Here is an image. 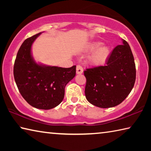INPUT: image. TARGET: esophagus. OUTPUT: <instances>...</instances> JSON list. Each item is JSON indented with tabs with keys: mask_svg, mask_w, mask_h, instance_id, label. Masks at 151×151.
Instances as JSON below:
<instances>
[{
	"mask_svg": "<svg viewBox=\"0 0 151 151\" xmlns=\"http://www.w3.org/2000/svg\"><path fill=\"white\" fill-rule=\"evenodd\" d=\"M83 73V68L80 65L76 66V74L77 75H81Z\"/></svg>",
	"mask_w": 151,
	"mask_h": 151,
	"instance_id": "obj_1",
	"label": "esophagus"
}]
</instances>
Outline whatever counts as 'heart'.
<instances>
[{"label": "heart", "mask_w": 151, "mask_h": 151, "mask_svg": "<svg viewBox=\"0 0 151 151\" xmlns=\"http://www.w3.org/2000/svg\"><path fill=\"white\" fill-rule=\"evenodd\" d=\"M100 41H93L89 43L86 50L93 51L88 57V62L94 66L103 65L106 63L110 55H111V47L108 45H103Z\"/></svg>", "instance_id": "obj_1"}]
</instances>
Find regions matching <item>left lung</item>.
Masks as SVG:
<instances>
[{
	"instance_id": "8db88e82",
	"label": "left lung",
	"mask_w": 151,
	"mask_h": 151,
	"mask_svg": "<svg viewBox=\"0 0 151 151\" xmlns=\"http://www.w3.org/2000/svg\"><path fill=\"white\" fill-rule=\"evenodd\" d=\"M114 48L106 65L87 68L85 96L87 101L100 108H110L121 104L131 93L136 79V67L128 42Z\"/></svg>"
}]
</instances>
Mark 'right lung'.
Here are the masks:
<instances>
[{"label": "right lung", "mask_w": 151, "mask_h": 151, "mask_svg": "<svg viewBox=\"0 0 151 151\" xmlns=\"http://www.w3.org/2000/svg\"><path fill=\"white\" fill-rule=\"evenodd\" d=\"M42 32L24 40L17 55L14 77L20 93L35 108L49 110L58 106L65 96V88L76 75V66L62 68L37 63L32 45Z\"/></svg>", "instance_id": "1"}]
</instances>
